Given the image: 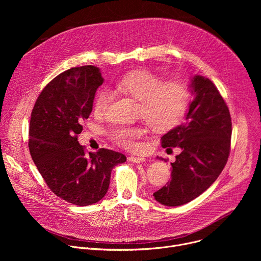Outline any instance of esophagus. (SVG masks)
Listing matches in <instances>:
<instances>
[{"mask_svg": "<svg viewBox=\"0 0 261 261\" xmlns=\"http://www.w3.org/2000/svg\"><path fill=\"white\" fill-rule=\"evenodd\" d=\"M129 161L133 162V163H142V162H145L146 161V158L144 157H136V156H131L128 158Z\"/></svg>", "mask_w": 261, "mask_h": 261, "instance_id": "34e87169", "label": "esophagus"}]
</instances>
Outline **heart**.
Returning <instances> with one entry per match:
<instances>
[{
	"mask_svg": "<svg viewBox=\"0 0 261 261\" xmlns=\"http://www.w3.org/2000/svg\"><path fill=\"white\" fill-rule=\"evenodd\" d=\"M114 91L138 101L137 117L143 119L147 126L155 132H166L175 127L190 102L188 87L178 81L163 82L147 70H137L125 74L114 85ZM113 100L108 90L98 93L94 101V114L102 117ZM144 134L141 126L117 125L108 132L109 138L118 145L132 150L136 140Z\"/></svg>",
	"mask_w": 261,
	"mask_h": 261,
	"instance_id": "heart-1",
	"label": "heart"
}]
</instances>
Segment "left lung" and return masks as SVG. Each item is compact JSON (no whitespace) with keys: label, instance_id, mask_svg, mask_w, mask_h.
Wrapping results in <instances>:
<instances>
[{"label":"left lung","instance_id":"1","mask_svg":"<svg viewBox=\"0 0 261 261\" xmlns=\"http://www.w3.org/2000/svg\"><path fill=\"white\" fill-rule=\"evenodd\" d=\"M195 99L186 123L161 137L163 147L181 148L171 163V179L153 195L161 204L177 206L203 193L225 167L231 140L229 109L212 81L192 80Z\"/></svg>","mask_w":261,"mask_h":261}]
</instances>
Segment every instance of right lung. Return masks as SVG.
Listing matches in <instances>:
<instances>
[{
  "label": "right lung",
  "mask_w": 261,
  "mask_h": 261,
  "mask_svg": "<svg viewBox=\"0 0 261 261\" xmlns=\"http://www.w3.org/2000/svg\"><path fill=\"white\" fill-rule=\"evenodd\" d=\"M102 84L99 68H71L45 86L31 114L29 148L34 163L57 196L81 206L101 200L111 170L126 161L125 155L107 148L87 154L77 140Z\"/></svg>",
  "instance_id": "right-lung-1"
}]
</instances>
